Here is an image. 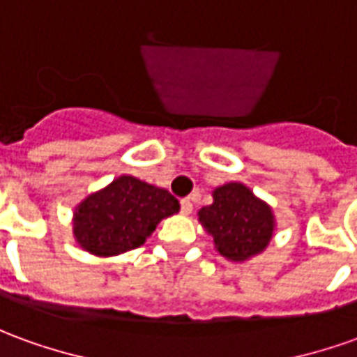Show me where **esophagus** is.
<instances>
[{"label": "esophagus", "mask_w": 357, "mask_h": 357, "mask_svg": "<svg viewBox=\"0 0 357 357\" xmlns=\"http://www.w3.org/2000/svg\"><path fill=\"white\" fill-rule=\"evenodd\" d=\"M181 213L183 214H191L193 211V203H191V199H181Z\"/></svg>", "instance_id": "1"}]
</instances>
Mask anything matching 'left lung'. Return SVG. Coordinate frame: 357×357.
I'll return each instance as SVG.
<instances>
[{
	"mask_svg": "<svg viewBox=\"0 0 357 357\" xmlns=\"http://www.w3.org/2000/svg\"><path fill=\"white\" fill-rule=\"evenodd\" d=\"M214 203L199 211V220L214 239L218 253L230 261H245L261 253L273 238L271 206L243 183L214 189Z\"/></svg>",
	"mask_w": 357,
	"mask_h": 357,
	"instance_id": "left-lung-1",
	"label": "left lung"
}]
</instances>
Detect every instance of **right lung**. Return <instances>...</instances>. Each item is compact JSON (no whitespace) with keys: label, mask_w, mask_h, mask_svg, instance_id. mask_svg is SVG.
Instances as JSON below:
<instances>
[{"label":"right lung","mask_w":357,"mask_h":357,"mask_svg":"<svg viewBox=\"0 0 357 357\" xmlns=\"http://www.w3.org/2000/svg\"><path fill=\"white\" fill-rule=\"evenodd\" d=\"M178 211L170 191L121 176L77 206L73 234L92 255H119L143 245L156 224Z\"/></svg>","instance_id":"right-lung-1"}]
</instances>
